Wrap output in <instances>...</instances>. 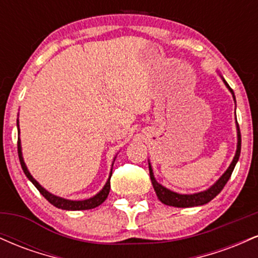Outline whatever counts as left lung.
<instances>
[{
  "instance_id": "8db88e82",
  "label": "left lung",
  "mask_w": 258,
  "mask_h": 258,
  "mask_svg": "<svg viewBox=\"0 0 258 258\" xmlns=\"http://www.w3.org/2000/svg\"><path fill=\"white\" fill-rule=\"evenodd\" d=\"M218 75L221 76L222 81L224 82L226 87L229 90L230 93H232L234 103H235V96H234V92L232 88L229 87V85L227 84L226 80L223 79V76L221 75L220 72H217ZM236 123V136H238V143H236V152L235 155L230 162L229 167L227 168L226 172H224L222 176L218 178L216 182L212 184L210 188H207L206 190L199 191V193H194V194H179L176 193V191L170 190L167 189L166 186H164L162 184H160L158 180L155 179L154 177V172H153V167L152 164L149 161V173H150V179H152V184L154 186V190H155L156 195H158V199L161 201L162 204L168 206H173V207H194V206H201L205 205V204L210 203L216 195H218L221 193L222 189L224 188V185L227 184L228 179L230 178L232 176L234 167H235L236 162H238L239 156H240V150H241V136H240V130H239V125L238 121H235Z\"/></svg>"
}]
</instances>
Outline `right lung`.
<instances>
[{
    "instance_id": "obj_1",
    "label": "right lung",
    "mask_w": 258,
    "mask_h": 258,
    "mask_svg": "<svg viewBox=\"0 0 258 258\" xmlns=\"http://www.w3.org/2000/svg\"><path fill=\"white\" fill-rule=\"evenodd\" d=\"M17 126H18V132L20 133V131H19V120H17ZM18 155H19L20 165H22V168H23V171H24L25 176L28 177L29 180H30L32 184L36 186L37 190L40 191V193L42 194L43 197L46 198V199L48 200L53 206L58 207V209L68 210V211H80V210H91V209H94V207L99 206L100 204L104 203L106 198H108L109 191H110V177H111V173H112V167H111V170H110V173H109V178H108V180H106V183L104 184V186H103V188H102V190H99L96 195H93V197H92V198H88V199H85V200H69V199H64V198L57 197V195L49 193L48 190H46V189H44L43 186L41 185L40 183H38L37 180L31 176V173L29 172L28 167H26V165H25V162H24V158H23L22 142H20V137L18 138ZM115 159H116V156H115L114 160H112V165H114ZM112 165H111V166H112Z\"/></svg>"
}]
</instances>
